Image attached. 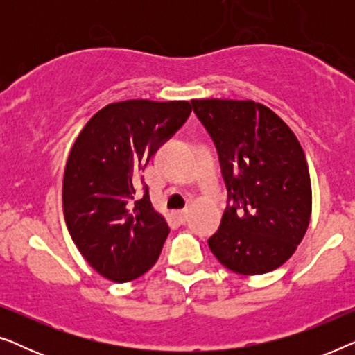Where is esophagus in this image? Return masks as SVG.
<instances>
[{
    "instance_id": "34e87169",
    "label": "esophagus",
    "mask_w": 355,
    "mask_h": 355,
    "mask_svg": "<svg viewBox=\"0 0 355 355\" xmlns=\"http://www.w3.org/2000/svg\"><path fill=\"white\" fill-rule=\"evenodd\" d=\"M187 215H189V211H187V210H181V211H178V213H176L178 220L181 221V223H186V221H187Z\"/></svg>"
}]
</instances>
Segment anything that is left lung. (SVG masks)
Here are the masks:
<instances>
[{"label": "left lung", "mask_w": 355, "mask_h": 355, "mask_svg": "<svg viewBox=\"0 0 355 355\" xmlns=\"http://www.w3.org/2000/svg\"><path fill=\"white\" fill-rule=\"evenodd\" d=\"M211 135L227 189L213 255L239 275H263L291 259L312 215L307 159L289 125L252 100H192Z\"/></svg>", "instance_id": "8db88e82"}]
</instances>
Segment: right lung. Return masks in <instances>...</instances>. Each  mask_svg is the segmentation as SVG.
<instances>
[{"mask_svg":"<svg viewBox=\"0 0 355 355\" xmlns=\"http://www.w3.org/2000/svg\"><path fill=\"white\" fill-rule=\"evenodd\" d=\"M189 101L125 100L92 116L72 145L62 181V210L77 249L114 283L152 268L169 234L163 215L140 200V173L191 114ZM135 207H132V202Z\"/></svg>","mask_w":355,"mask_h":355,"instance_id":"right-lung-1","label":"right lung"}]
</instances>
